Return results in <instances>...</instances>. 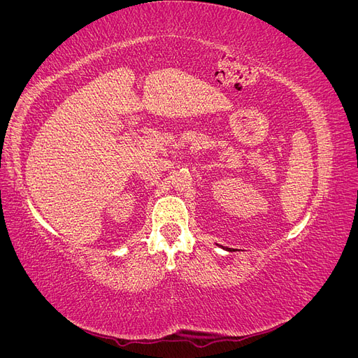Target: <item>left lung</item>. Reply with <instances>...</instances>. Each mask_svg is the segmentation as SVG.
Listing matches in <instances>:
<instances>
[{
  "label": "left lung",
  "mask_w": 358,
  "mask_h": 358,
  "mask_svg": "<svg viewBox=\"0 0 358 358\" xmlns=\"http://www.w3.org/2000/svg\"><path fill=\"white\" fill-rule=\"evenodd\" d=\"M229 251H230V249H229Z\"/></svg>",
  "instance_id": "8db88e82"
}]
</instances>
